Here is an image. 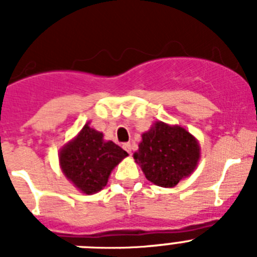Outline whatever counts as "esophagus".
Here are the masks:
<instances>
[{"instance_id": "obj_1", "label": "esophagus", "mask_w": 257, "mask_h": 257, "mask_svg": "<svg viewBox=\"0 0 257 257\" xmlns=\"http://www.w3.org/2000/svg\"><path fill=\"white\" fill-rule=\"evenodd\" d=\"M123 149L127 152V153L131 154V144H130V143H124V144H123Z\"/></svg>"}]
</instances>
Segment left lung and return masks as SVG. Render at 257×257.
Wrapping results in <instances>:
<instances>
[{"instance_id":"obj_1","label":"left lung","mask_w":257,"mask_h":257,"mask_svg":"<svg viewBox=\"0 0 257 257\" xmlns=\"http://www.w3.org/2000/svg\"><path fill=\"white\" fill-rule=\"evenodd\" d=\"M201 158L198 140L179 124L156 121L142 135L134 160L145 178L158 187L174 188L190 176Z\"/></svg>"}]
</instances>
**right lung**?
I'll list each match as a JSON object with an SVG mask.
<instances>
[{
  "label": "right lung",
  "mask_w": 257,
  "mask_h": 257,
  "mask_svg": "<svg viewBox=\"0 0 257 257\" xmlns=\"http://www.w3.org/2000/svg\"><path fill=\"white\" fill-rule=\"evenodd\" d=\"M128 156L121 147L104 140L100 131L82 127L59 152V165L65 178L83 194L100 192L115 166Z\"/></svg>",
  "instance_id": "1"
}]
</instances>
